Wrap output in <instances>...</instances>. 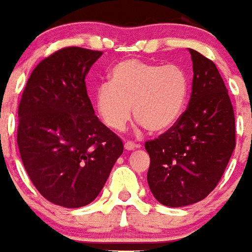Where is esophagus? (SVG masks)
I'll use <instances>...</instances> for the list:
<instances>
[{
	"label": "esophagus",
	"instance_id": "1",
	"mask_svg": "<svg viewBox=\"0 0 252 252\" xmlns=\"http://www.w3.org/2000/svg\"><path fill=\"white\" fill-rule=\"evenodd\" d=\"M137 146L135 144V143H132V142H126V144H124V148L126 150H128V151H131V150H135Z\"/></svg>",
	"mask_w": 252,
	"mask_h": 252
}]
</instances>
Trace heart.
Listing matches in <instances>:
<instances>
[{
    "label": "heart",
    "instance_id": "obj_1",
    "mask_svg": "<svg viewBox=\"0 0 252 252\" xmlns=\"http://www.w3.org/2000/svg\"><path fill=\"white\" fill-rule=\"evenodd\" d=\"M109 79L97 89L95 106L110 129L126 126L131 105L133 117L150 132L170 128L185 108L189 78L178 64L128 59L113 67Z\"/></svg>",
    "mask_w": 252,
    "mask_h": 252
}]
</instances>
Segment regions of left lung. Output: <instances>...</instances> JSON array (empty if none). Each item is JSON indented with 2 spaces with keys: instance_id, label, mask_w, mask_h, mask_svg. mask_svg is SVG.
I'll return each instance as SVG.
<instances>
[{
  "instance_id": "1",
  "label": "left lung",
  "mask_w": 252,
  "mask_h": 252,
  "mask_svg": "<svg viewBox=\"0 0 252 252\" xmlns=\"http://www.w3.org/2000/svg\"><path fill=\"white\" fill-rule=\"evenodd\" d=\"M193 83L188 108L173 126L147 140L148 186L166 206L204 200L221 180L236 146L233 106L211 59L189 50Z\"/></svg>"
}]
</instances>
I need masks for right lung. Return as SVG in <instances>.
I'll return each instance as SVG.
<instances>
[{
	"mask_svg": "<svg viewBox=\"0 0 252 252\" xmlns=\"http://www.w3.org/2000/svg\"><path fill=\"white\" fill-rule=\"evenodd\" d=\"M101 55L81 47L58 50L33 68L20 99V157L33 186L55 205L90 204L124 151L94 115L86 90L85 77Z\"/></svg>",
	"mask_w": 252,
	"mask_h": 252,
	"instance_id": "1",
	"label": "right lung"
}]
</instances>
